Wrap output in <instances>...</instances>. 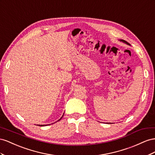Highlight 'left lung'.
I'll list each match as a JSON object with an SVG mask.
<instances>
[{"instance_id":"8db88e82","label":"left lung","mask_w":155,"mask_h":155,"mask_svg":"<svg viewBox=\"0 0 155 155\" xmlns=\"http://www.w3.org/2000/svg\"><path fill=\"white\" fill-rule=\"evenodd\" d=\"M120 41H123V43H126V44H127V45H130V44L129 43H128V42H127L126 41H125V40H123V39H120Z\"/></svg>"}]
</instances>
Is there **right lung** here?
I'll list each match as a JSON object with an SVG mask.
<instances>
[{
	"instance_id": "add662e5",
	"label": "right lung",
	"mask_w": 155,
	"mask_h": 155,
	"mask_svg": "<svg viewBox=\"0 0 155 155\" xmlns=\"http://www.w3.org/2000/svg\"><path fill=\"white\" fill-rule=\"evenodd\" d=\"M62 117H63V116H62ZM62 117H61V118H60V119H59V120H58V121H60V119H61V118H62ZM38 126H45V125H39Z\"/></svg>"
}]
</instances>
